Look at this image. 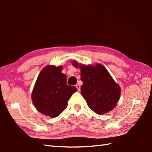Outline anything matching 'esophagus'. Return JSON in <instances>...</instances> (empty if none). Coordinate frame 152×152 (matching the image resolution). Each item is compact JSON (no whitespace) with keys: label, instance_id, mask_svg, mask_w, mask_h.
Segmentation results:
<instances>
[{"label":"esophagus","instance_id":"esophagus-1","mask_svg":"<svg viewBox=\"0 0 152 152\" xmlns=\"http://www.w3.org/2000/svg\"><path fill=\"white\" fill-rule=\"evenodd\" d=\"M76 87L77 88V89H78V91H80V85L79 84H76Z\"/></svg>","mask_w":152,"mask_h":152}]
</instances>
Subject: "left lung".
<instances>
[{
    "instance_id": "obj_1",
    "label": "left lung",
    "mask_w": 152,
    "mask_h": 152,
    "mask_svg": "<svg viewBox=\"0 0 152 152\" xmlns=\"http://www.w3.org/2000/svg\"><path fill=\"white\" fill-rule=\"evenodd\" d=\"M72 64L81 69V94L89 107L99 115L112 110L117 105L121 89L108 70L101 64L86 66L74 61Z\"/></svg>"
}]
</instances>
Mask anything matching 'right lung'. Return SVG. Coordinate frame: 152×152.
Wrapping results in <instances>:
<instances>
[{"label": "right lung", "mask_w": 152, "mask_h": 152, "mask_svg": "<svg viewBox=\"0 0 152 152\" xmlns=\"http://www.w3.org/2000/svg\"><path fill=\"white\" fill-rule=\"evenodd\" d=\"M62 66H47L41 71L32 93L35 108L42 114L56 118L68 104V101L77 91L74 86L66 84Z\"/></svg>", "instance_id": "obj_1"}]
</instances>
